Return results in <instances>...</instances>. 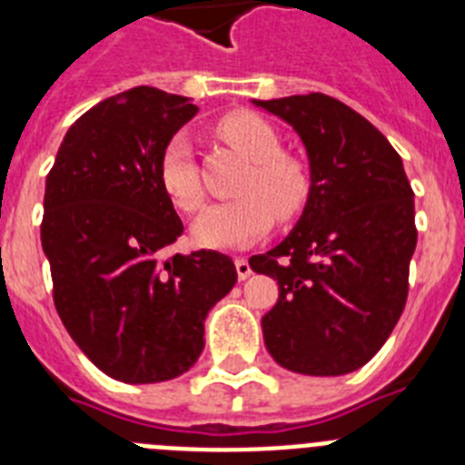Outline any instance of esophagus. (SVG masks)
<instances>
[{"label":"esophagus","instance_id":"1","mask_svg":"<svg viewBox=\"0 0 465 465\" xmlns=\"http://www.w3.org/2000/svg\"><path fill=\"white\" fill-rule=\"evenodd\" d=\"M235 268H237V277H240L242 282L252 277V272H253L252 265H249V261H246V258H235Z\"/></svg>","mask_w":465,"mask_h":465}]
</instances>
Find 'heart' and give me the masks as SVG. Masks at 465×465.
<instances>
[{
  "instance_id": "1",
  "label": "heart",
  "mask_w": 465,
  "mask_h": 465,
  "mask_svg": "<svg viewBox=\"0 0 465 465\" xmlns=\"http://www.w3.org/2000/svg\"><path fill=\"white\" fill-rule=\"evenodd\" d=\"M219 133L230 146L252 160L242 197L212 204L193 223V237L209 249H246L274 223L291 221L305 209L312 193L307 167L293 155L282 153V139L268 121L249 111H232L219 121ZM160 183L172 203L183 212L203 204V183L193 158L191 139L183 133L167 142L160 158Z\"/></svg>"
}]
</instances>
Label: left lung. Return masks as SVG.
Masks as SVG:
<instances>
[{
  "mask_svg": "<svg viewBox=\"0 0 465 465\" xmlns=\"http://www.w3.org/2000/svg\"><path fill=\"white\" fill-rule=\"evenodd\" d=\"M252 102L293 127L312 179L295 228L249 261L279 283L262 340L286 371L347 375L380 351L408 300L417 246L412 186L389 139L335 97Z\"/></svg>",
  "mask_w": 465,
  "mask_h": 465,
  "instance_id": "left-lung-1",
  "label": "left lung"
}]
</instances>
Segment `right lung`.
Instances as JSON below:
<instances>
[{
	"mask_svg": "<svg viewBox=\"0 0 465 465\" xmlns=\"http://www.w3.org/2000/svg\"><path fill=\"white\" fill-rule=\"evenodd\" d=\"M197 114L139 85L85 111L46 176L41 246L64 328L104 375L153 384L204 349V319L237 282L219 252L174 253L183 223L160 183L167 142Z\"/></svg>",
	"mask_w": 465,
	"mask_h": 465,
	"instance_id": "right-lung-1",
	"label": "right lung"
}]
</instances>
